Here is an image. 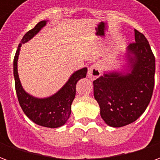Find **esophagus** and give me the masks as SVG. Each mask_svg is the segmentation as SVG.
Instances as JSON below:
<instances>
[{
  "label": "esophagus",
  "mask_w": 160,
  "mask_h": 160,
  "mask_svg": "<svg viewBox=\"0 0 160 160\" xmlns=\"http://www.w3.org/2000/svg\"><path fill=\"white\" fill-rule=\"evenodd\" d=\"M101 74V70L99 64L98 63H94L92 66L88 68V72H87V76L91 80H96L97 78L99 77Z\"/></svg>",
  "instance_id": "obj_1"
}]
</instances>
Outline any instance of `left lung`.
<instances>
[{
  "label": "left lung",
  "instance_id": "1",
  "mask_svg": "<svg viewBox=\"0 0 160 160\" xmlns=\"http://www.w3.org/2000/svg\"><path fill=\"white\" fill-rule=\"evenodd\" d=\"M135 42L127 47L128 72L104 73L93 81L94 98L109 126L123 127L143 114L154 87L155 57L146 37L134 29Z\"/></svg>",
  "mask_w": 160,
  "mask_h": 160
}]
</instances>
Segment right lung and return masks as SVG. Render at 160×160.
<instances>
[{
  "instance_id": "right-lung-1",
  "label": "right lung",
  "mask_w": 160,
  "mask_h": 160,
  "mask_svg": "<svg viewBox=\"0 0 160 160\" xmlns=\"http://www.w3.org/2000/svg\"><path fill=\"white\" fill-rule=\"evenodd\" d=\"M47 20L37 24L33 29L25 34L18 46L13 59V76L15 80V90L18 100L26 117L38 125L46 128H59L66 123L71 114V104L76 93L77 82L87 75V68H83L70 76L67 83L52 96L38 98L30 95L23 89L18 73V58L22 43L32 39L43 26Z\"/></svg>"
}]
</instances>
